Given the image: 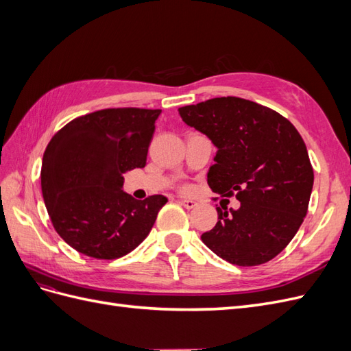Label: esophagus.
Masks as SVG:
<instances>
[{"label": "esophagus", "instance_id": "obj_1", "mask_svg": "<svg viewBox=\"0 0 351 351\" xmlns=\"http://www.w3.org/2000/svg\"><path fill=\"white\" fill-rule=\"evenodd\" d=\"M180 205L184 206L186 209H193L197 204H196L195 200H190V199H182V200H180Z\"/></svg>", "mask_w": 351, "mask_h": 351}]
</instances>
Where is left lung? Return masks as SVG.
Here are the masks:
<instances>
[{
  "mask_svg": "<svg viewBox=\"0 0 351 351\" xmlns=\"http://www.w3.org/2000/svg\"><path fill=\"white\" fill-rule=\"evenodd\" d=\"M178 112L217 146L208 171L212 192L240 202L239 209L217 208L218 222L202 241L239 267L274 259L299 231L311 200L313 168L300 133L277 111L236 97Z\"/></svg>",
  "mask_w": 351,
  "mask_h": 351,
  "instance_id": "obj_1",
  "label": "left lung"
}]
</instances>
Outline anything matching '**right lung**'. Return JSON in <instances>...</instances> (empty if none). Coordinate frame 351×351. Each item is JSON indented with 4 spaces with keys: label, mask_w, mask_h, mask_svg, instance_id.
<instances>
[{
    "label": "right lung",
    "mask_w": 351,
    "mask_h": 351,
    "mask_svg": "<svg viewBox=\"0 0 351 351\" xmlns=\"http://www.w3.org/2000/svg\"><path fill=\"white\" fill-rule=\"evenodd\" d=\"M161 110L107 108L77 117L48 143L40 187L52 226L69 246L117 259L147 237L168 199L137 200L121 187L125 171L146 165Z\"/></svg>",
    "instance_id": "add662e5"
}]
</instances>
